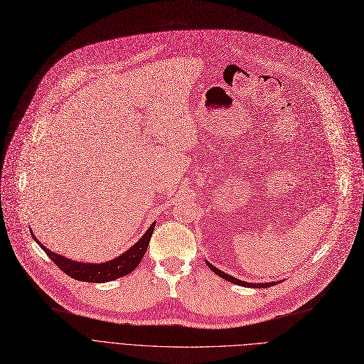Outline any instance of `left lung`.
<instances>
[{
  "mask_svg": "<svg viewBox=\"0 0 364 364\" xmlns=\"http://www.w3.org/2000/svg\"><path fill=\"white\" fill-rule=\"evenodd\" d=\"M207 265L218 275V277H221V278H225V279H228V282H230V283H235V284H237V286H243V287H257V289H267V287H271V286H274V284H277V283H262V284H250V283H245V282H240V279H237V278H235V277H232V275H229V274H225V272H221L218 268H215L214 265H211L210 262H207Z\"/></svg>",
  "mask_w": 364,
  "mask_h": 364,
  "instance_id": "8db88e82",
  "label": "left lung"
}]
</instances>
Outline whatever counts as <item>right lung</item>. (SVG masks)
<instances>
[{"instance_id":"right-lung-1","label":"right lung","mask_w":364,"mask_h":364,"mask_svg":"<svg viewBox=\"0 0 364 364\" xmlns=\"http://www.w3.org/2000/svg\"><path fill=\"white\" fill-rule=\"evenodd\" d=\"M154 225L156 223H153L151 228L144 233V236L139 239L134 246H131L125 254H122L121 257L112 259L109 262H103V264L74 262L61 255L50 252L48 247H45L42 243H39L36 240L35 236H33V239L41 245V247L45 250V254L53 261V264L57 265L61 271H64L67 275L73 277L74 279H78V282L106 283V282H112V279L121 278V277L132 272L136 268V265L141 262L146 250H147V246L150 243V239H151V235L154 230Z\"/></svg>"}]
</instances>
